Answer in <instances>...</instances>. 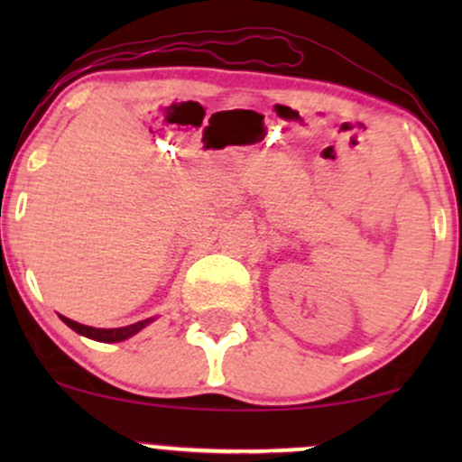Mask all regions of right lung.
Segmentation results:
<instances>
[{
	"instance_id": "add662e5",
	"label": "right lung",
	"mask_w": 462,
	"mask_h": 462,
	"mask_svg": "<svg viewBox=\"0 0 462 462\" xmlns=\"http://www.w3.org/2000/svg\"><path fill=\"white\" fill-rule=\"evenodd\" d=\"M60 319L67 323L71 330H76L78 334H82V337H88L93 338V341H102V343H119V341H125V338L134 337L136 332H141L143 328L147 326V323H152V319H145V321H136L132 323V326H125V328H91V326H84V323H78L73 319H69V317H62Z\"/></svg>"
}]
</instances>
